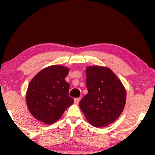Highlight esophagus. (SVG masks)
Returning a JSON list of instances; mask_svg holds the SVG:
<instances>
[{"instance_id": "esophagus-1", "label": "esophagus", "mask_w": 155, "mask_h": 155, "mask_svg": "<svg viewBox=\"0 0 155 155\" xmlns=\"http://www.w3.org/2000/svg\"><path fill=\"white\" fill-rule=\"evenodd\" d=\"M79 101H80V98L78 97V98H75V99H74V103H75V104H79Z\"/></svg>"}]
</instances>
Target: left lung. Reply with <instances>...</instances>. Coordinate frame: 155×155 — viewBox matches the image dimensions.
Returning <instances> with one entry per match:
<instances>
[{
    "instance_id": "8db88e82",
    "label": "left lung",
    "mask_w": 155,
    "mask_h": 155,
    "mask_svg": "<svg viewBox=\"0 0 155 155\" xmlns=\"http://www.w3.org/2000/svg\"><path fill=\"white\" fill-rule=\"evenodd\" d=\"M86 85L87 94L79 107L88 122L97 127L113 123L126 103V91L119 79L108 68L87 67Z\"/></svg>"
}]
</instances>
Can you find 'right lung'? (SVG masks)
<instances>
[{
	"mask_svg": "<svg viewBox=\"0 0 155 155\" xmlns=\"http://www.w3.org/2000/svg\"><path fill=\"white\" fill-rule=\"evenodd\" d=\"M69 69L52 65L39 72L30 82L26 103L31 115L46 124L56 122L73 104L69 96L70 84L65 81Z\"/></svg>",
	"mask_w": 155,
	"mask_h": 155,
	"instance_id": "1",
	"label": "right lung"
}]
</instances>
